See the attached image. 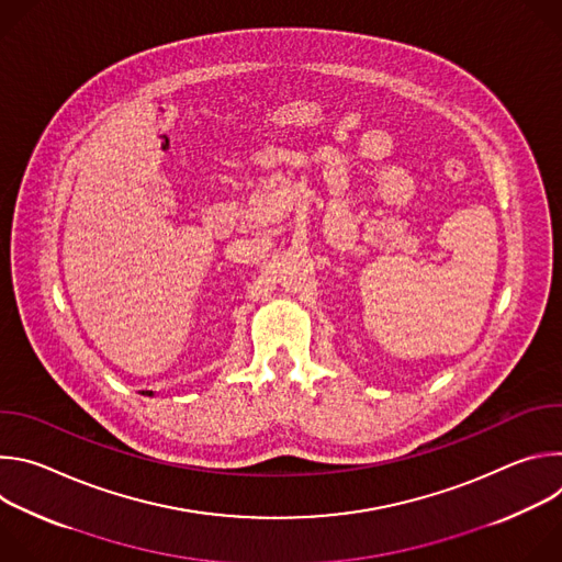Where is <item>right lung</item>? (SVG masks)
Listing matches in <instances>:
<instances>
[{
    "mask_svg": "<svg viewBox=\"0 0 562 562\" xmlns=\"http://www.w3.org/2000/svg\"><path fill=\"white\" fill-rule=\"evenodd\" d=\"M142 395H153V391H142Z\"/></svg>",
    "mask_w": 562,
    "mask_h": 562,
    "instance_id": "right-lung-1",
    "label": "right lung"
}]
</instances>
